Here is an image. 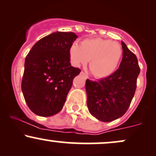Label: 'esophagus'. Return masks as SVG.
<instances>
[{"mask_svg": "<svg viewBox=\"0 0 156 156\" xmlns=\"http://www.w3.org/2000/svg\"><path fill=\"white\" fill-rule=\"evenodd\" d=\"M80 75H82V76H83L84 77H85L86 79H87V78H88V76H87V74H86L85 73H83V71H81V72H80Z\"/></svg>", "mask_w": 156, "mask_h": 156, "instance_id": "esophagus-1", "label": "esophagus"}]
</instances>
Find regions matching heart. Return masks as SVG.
I'll list each match as a JSON object with an SVG mask.
<instances>
[{"mask_svg":"<svg viewBox=\"0 0 156 156\" xmlns=\"http://www.w3.org/2000/svg\"><path fill=\"white\" fill-rule=\"evenodd\" d=\"M122 55L120 44L102 38L87 39L80 45L73 43L69 48V57L73 65H85L89 61V69L97 78H107L115 72Z\"/></svg>","mask_w":156,"mask_h":156,"instance_id":"1","label":"heart"}]
</instances>
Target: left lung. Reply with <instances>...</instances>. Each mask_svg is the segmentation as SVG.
<instances>
[{
	"mask_svg": "<svg viewBox=\"0 0 156 156\" xmlns=\"http://www.w3.org/2000/svg\"><path fill=\"white\" fill-rule=\"evenodd\" d=\"M122 59L117 70L98 81L86 80L87 106L93 117L112 122L125 114L136 89L140 67L136 55L122 42Z\"/></svg>",
	"mask_w": 156,
	"mask_h": 156,
	"instance_id": "left-lung-1",
	"label": "left lung"
}]
</instances>
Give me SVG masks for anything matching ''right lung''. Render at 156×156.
Returning a JSON list of instances; mask_svg holds the SVG:
<instances>
[{
  "instance_id": "obj_1",
  "label": "right lung",
  "mask_w": 156,
  "mask_h": 156,
  "mask_svg": "<svg viewBox=\"0 0 156 156\" xmlns=\"http://www.w3.org/2000/svg\"><path fill=\"white\" fill-rule=\"evenodd\" d=\"M77 38L73 32L52 33L39 39L27 55L21 89L37 115L51 117L63 108L73 80L80 72L71 66L69 57Z\"/></svg>"
}]
</instances>
